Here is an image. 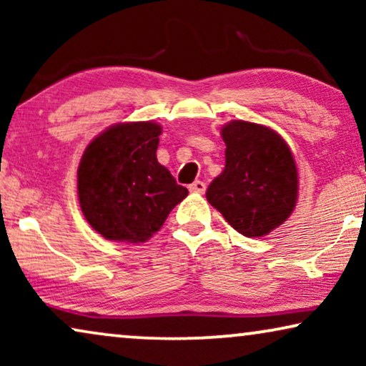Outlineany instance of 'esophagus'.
Returning <instances> with one entry per match:
<instances>
[{
	"mask_svg": "<svg viewBox=\"0 0 366 366\" xmlns=\"http://www.w3.org/2000/svg\"><path fill=\"white\" fill-rule=\"evenodd\" d=\"M189 192L204 193V192H207V184H204L203 182H193L192 184H189Z\"/></svg>",
	"mask_w": 366,
	"mask_h": 366,
	"instance_id": "esophagus-1",
	"label": "esophagus"
}]
</instances>
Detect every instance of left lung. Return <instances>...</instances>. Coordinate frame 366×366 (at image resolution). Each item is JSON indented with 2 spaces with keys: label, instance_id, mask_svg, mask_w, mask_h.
I'll list each match as a JSON object with an SVG mask.
<instances>
[{
  "label": "left lung",
  "instance_id": "8db88e82",
  "mask_svg": "<svg viewBox=\"0 0 366 366\" xmlns=\"http://www.w3.org/2000/svg\"><path fill=\"white\" fill-rule=\"evenodd\" d=\"M223 173L207 189L208 203L249 238L280 227L297 203L298 173L285 139L257 123L229 122L222 129Z\"/></svg>",
  "mask_w": 366,
  "mask_h": 366
}]
</instances>
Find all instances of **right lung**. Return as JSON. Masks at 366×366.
<instances>
[{"label": "right lung", "mask_w": 366, "mask_h": 366, "mask_svg": "<svg viewBox=\"0 0 366 366\" xmlns=\"http://www.w3.org/2000/svg\"><path fill=\"white\" fill-rule=\"evenodd\" d=\"M159 134L162 127L152 122L114 124L84 149L78 167L79 204L104 238L147 242L188 194L158 163Z\"/></svg>", "instance_id": "add662e5"}]
</instances>
